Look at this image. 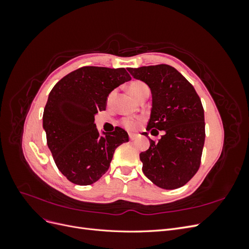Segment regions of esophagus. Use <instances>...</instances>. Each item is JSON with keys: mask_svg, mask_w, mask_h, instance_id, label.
<instances>
[{"mask_svg": "<svg viewBox=\"0 0 249 249\" xmlns=\"http://www.w3.org/2000/svg\"><path fill=\"white\" fill-rule=\"evenodd\" d=\"M129 137H130V140H135L137 138V135L136 134H133V133H130L129 134Z\"/></svg>", "mask_w": 249, "mask_h": 249, "instance_id": "esophagus-1", "label": "esophagus"}]
</instances>
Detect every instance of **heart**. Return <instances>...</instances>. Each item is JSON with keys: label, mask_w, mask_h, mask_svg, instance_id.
I'll return each instance as SVG.
<instances>
[{"label": "heart", "mask_w": 249, "mask_h": 249, "mask_svg": "<svg viewBox=\"0 0 249 249\" xmlns=\"http://www.w3.org/2000/svg\"><path fill=\"white\" fill-rule=\"evenodd\" d=\"M127 89H129V92L135 97V99H138V97L144 92L146 91V90H149L147 85L145 84V83H143L141 81H133L131 82L129 84V87H127ZM124 125L126 127V129L129 130H133L135 129V127L137 126L138 124V120L136 119H133V118H125L124 119L123 122Z\"/></svg>", "instance_id": "heart-1"}]
</instances>
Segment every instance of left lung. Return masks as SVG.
<instances>
[{
    "label": "left lung",
    "mask_w": 249,
    "mask_h": 249,
    "mask_svg": "<svg viewBox=\"0 0 249 249\" xmlns=\"http://www.w3.org/2000/svg\"><path fill=\"white\" fill-rule=\"evenodd\" d=\"M152 92L146 130L164 131L158 142L140 154L145 177L162 189H177L197 172L205 144V113L198 94L187 79L167 64L127 69ZM147 134V133H145Z\"/></svg>",
    "instance_id": "1"
}]
</instances>
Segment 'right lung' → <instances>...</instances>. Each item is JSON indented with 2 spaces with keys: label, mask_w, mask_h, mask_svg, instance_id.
<instances>
[{
  "label": "right lung",
  "mask_w": 249,
  "mask_h": 249,
  "mask_svg": "<svg viewBox=\"0 0 249 249\" xmlns=\"http://www.w3.org/2000/svg\"><path fill=\"white\" fill-rule=\"evenodd\" d=\"M130 80L124 69L84 66L66 74L51 90L42 126L58 169L71 183H95L109 169L115 149L129 141L119 126L101 135L94 116L106 110L112 90Z\"/></svg>",
  "instance_id": "right-lung-1"
}]
</instances>
